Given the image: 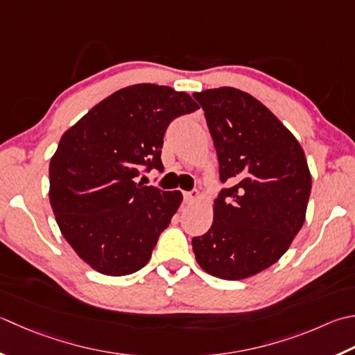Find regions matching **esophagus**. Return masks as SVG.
<instances>
[{
	"label": "esophagus",
	"instance_id": "34e87169",
	"mask_svg": "<svg viewBox=\"0 0 355 355\" xmlns=\"http://www.w3.org/2000/svg\"><path fill=\"white\" fill-rule=\"evenodd\" d=\"M183 197H184V201H186V203H193V201L198 200V197H200V192H198L197 189H193V191H189V192H184V193H183Z\"/></svg>",
	"mask_w": 355,
	"mask_h": 355
}]
</instances>
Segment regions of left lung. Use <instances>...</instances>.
Wrapping results in <instances>:
<instances>
[{
    "label": "left lung",
    "instance_id": "obj_1",
    "mask_svg": "<svg viewBox=\"0 0 355 355\" xmlns=\"http://www.w3.org/2000/svg\"><path fill=\"white\" fill-rule=\"evenodd\" d=\"M220 164L214 221L192 239L198 265L223 280L261 272L288 251L300 231L311 193L306 157L270 110L234 87L193 94Z\"/></svg>",
    "mask_w": 355,
    "mask_h": 355
}]
</instances>
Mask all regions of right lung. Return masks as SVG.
<instances>
[{
  "instance_id": "right-lung-1",
  "label": "right lung",
  "mask_w": 355,
  "mask_h": 355,
  "mask_svg": "<svg viewBox=\"0 0 355 355\" xmlns=\"http://www.w3.org/2000/svg\"><path fill=\"white\" fill-rule=\"evenodd\" d=\"M198 104L169 86L116 90L64 132L49 166V198L62 237L104 275H129L149 261L182 203L180 191L144 186L163 172L166 129Z\"/></svg>"
}]
</instances>
